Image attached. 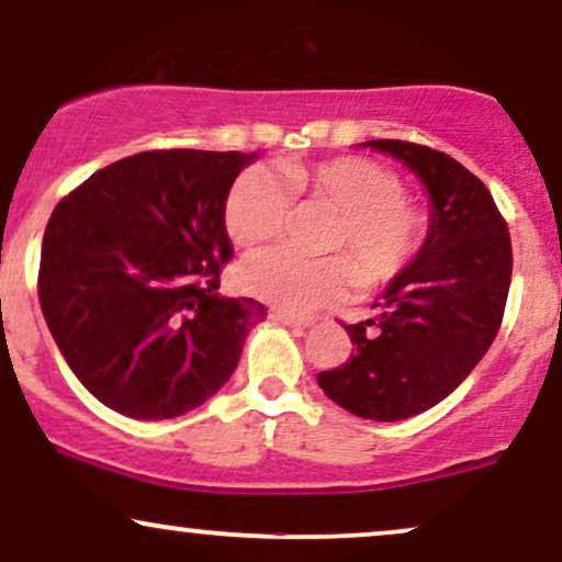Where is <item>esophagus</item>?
<instances>
[{
    "label": "esophagus",
    "instance_id": "1",
    "mask_svg": "<svg viewBox=\"0 0 562 562\" xmlns=\"http://www.w3.org/2000/svg\"><path fill=\"white\" fill-rule=\"evenodd\" d=\"M270 318L283 323V326H289V328H307V326H313V318H302V315L283 313V310H273V313H270Z\"/></svg>",
    "mask_w": 562,
    "mask_h": 562
}]
</instances>
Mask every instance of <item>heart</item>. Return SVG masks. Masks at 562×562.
Returning a JSON list of instances; mask_svg holds the SVG:
<instances>
[{"mask_svg": "<svg viewBox=\"0 0 562 562\" xmlns=\"http://www.w3.org/2000/svg\"><path fill=\"white\" fill-rule=\"evenodd\" d=\"M292 200L336 210L326 249L345 255L313 260L289 249H268L249 257L239 270L241 289L283 313H310L339 300L355 286L358 270L366 286L394 281L426 241V210L405 194L402 178L360 155L286 160L279 165V176L260 165L241 170L223 207L228 236L239 247L276 239L286 226Z\"/></svg>", "mask_w": 562, "mask_h": 562, "instance_id": "b5f03b06", "label": "heart"}]
</instances>
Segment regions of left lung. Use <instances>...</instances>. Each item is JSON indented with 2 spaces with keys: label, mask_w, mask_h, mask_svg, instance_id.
I'll list each match as a JSON object with an SVG mask.
<instances>
[{
  "label": "left lung",
  "mask_w": 562,
  "mask_h": 562,
  "mask_svg": "<svg viewBox=\"0 0 562 562\" xmlns=\"http://www.w3.org/2000/svg\"><path fill=\"white\" fill-rule=\"evenodd\" d=\"M402 160L431 194V226L405 273L375 302V318L347 326L352 355L318 373L336 405L371 420L428 411L465 381L505 315L513 247L484 181L445 151L400 138L366 142Z\"/></svg>",
  "instance_id": "obj_1"
}]
</instances>
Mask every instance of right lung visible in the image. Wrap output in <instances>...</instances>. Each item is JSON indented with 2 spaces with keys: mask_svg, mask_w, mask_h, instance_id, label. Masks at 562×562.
Wrapping results in <instances>:
<instances>
[{
  "mask_svg": "<svg viewBox=\"0 0 562 562\" xmlns=\"http://www.w3.org/2000/svg\"><path fill=\"white\" fill-rule=\"evenodd\" d=\"M255 157L138 151L86 178L52 213L38 302L70 371L110 411L178 418L239 366L266 305L217 294L234 257L223 207Z\"/></svg>",
  "mask_w": 562,
  "mask_h": 562,
  "instance_id": "right-lung-1",
  "label": "right lung"
}]
</instances>
